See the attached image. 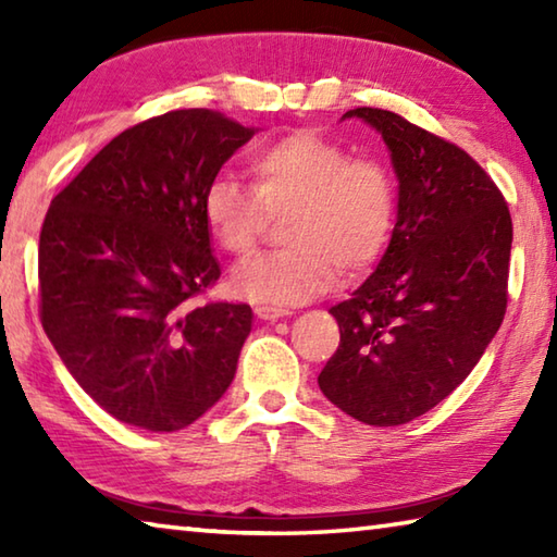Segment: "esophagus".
<instances>
[{"label": "esophagus", "instance_id": "34e87169", "mask_svg": "<svg viewBox=\"0 0 557 557\" xmlns=\"http://www.w3.org/2000/svg\"><path fill=\"white\" fill-rule=\"evenodd\" d=\"M252 312H256V317L262 319V322H275V319H282V317L287 314L285 309L270 307V305H256V309H252Z\"/></svg>", "mask_w": 557, "mask_h": 557}]
</instances>
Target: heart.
<instances>
[{
    "instance_id": "1",
    "label": "heart",
    "mask_w": 557,
    "mask_h": 557,
    "mask_svg": "<svg viewBox=\"0 0 557 557\" xmlns=\"http://www.w3.org/2000/svg\"><path fill=\"white\" fill-rule=\"evenodd\" d=\"M252 191L231 176L206 186L201 211L213 240L243 256L256 245L268 215H285L287 248L258 252L231 270L235 297L295 307L322 295L336 268L354 275L381 258L395 223L391 174L369 159L299 129L258 149L250 159Z\"/></svg>"
}]
</instances>
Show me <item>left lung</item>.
<instances>
[{
    "mask_svg": "<svg viewBox=\"0 0 557 557\" xmlns=\"http://www.w3.org/2000/svg\"><path fill=\"white\" fill-rule=\"evenodd\" d=\"M346 117L363 120L388 147L398 219L373 275L329 309L342 342L319 388L358 422L393 428L445 400L502 326L511 213L465 149L391 110Z\"/></svg>",
    "mask_w": 557,
    "mask_h": 557,
    "instance_id": "8db88e82",
    "label": "left lung"
}]
</instances>
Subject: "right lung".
Segmentation results:
<instances>
[{
  "instance_id": "1",
  "label": "right lung",
  "mask_w": 557,
  "mask_h": 557,
  "mask_svg": "<svg viewBox=\"0 0 557 557\" xmlns=\"http://www.w3.org/2000/svg\"><path fill=\"white\" fill-rule=\"evenodd\" d=\"M256 132L213 110L164 112L102 147L49 206L44 332L120 422L184 430L228 391L252 309L194 307L221 275L201 201Z\"/></svg>"
}]
</instances>
